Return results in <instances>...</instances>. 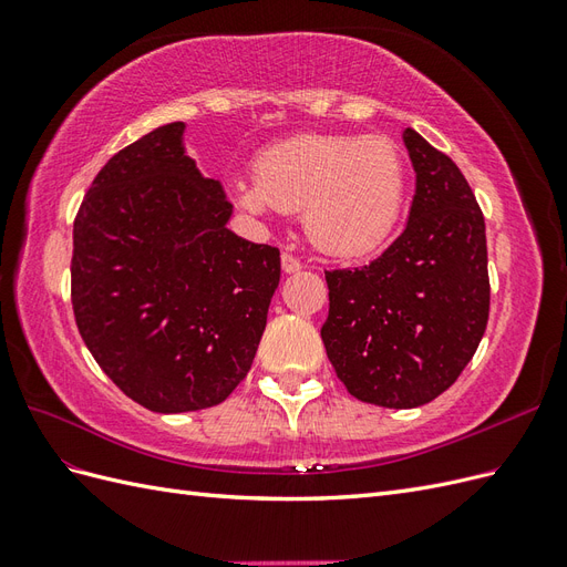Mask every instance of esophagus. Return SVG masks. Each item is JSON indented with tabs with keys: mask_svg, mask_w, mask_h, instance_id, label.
Wrapping results in <instances>:
<instances>
[{
	"mask_svg": "<svg viewBox=\"0 0 567 567\" xmlns=\"http://www.w3.org/2000/svg\"><path fill=\"white\" fill-rule=\"evenodd\" d=\"M281 269H284L286 274H296V271H300V269H302V262L298 260L296 255L284 252V255H281Z\"/></svg>",
	"mask_w": 567,
	"mask_h": 567,
	"instance_id": "34e87169",
	"label": "esophagus"
}]
</instances>
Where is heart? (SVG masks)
<instances>
[{"label": "heart", "instance_id": "1", "mask_svg": "<svg viewBox=\"0 0 567 567\" xmlns=\"http://www.w3.org/2000/svg\"><path fill=\"white\" fill-rule=\"evenodd\" d=\"M406 173L390 136L298 134L265 148L255 161V186L234 184L244 210H302L310 241L336 257L379 250L398 227Z\"/></svg>", "mask_w": 567, "mask_h": 567}]
</instances>
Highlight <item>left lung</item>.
<instances>
[{"label": "left lung", "mask_w": 567, "mask_h": 567, "mask_svg": "<svg viewBox=\"0 0 567 567\" xmlns=\"http://www.w3.org/2000/svg\"><path fill=\"white\" fill-rule=\"evenodd\" d=\"M416 173L404 231L373 262L326 271V354L352 398L414 409L473 359L489 317L485 217L456 163L404 130Z\"/></svg>", "instance_id": "1"}]
</instances>
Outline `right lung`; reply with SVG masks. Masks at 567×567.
I'll return each instance as SVG.
<instances>
[{
    "instance_id": "add662e5",
    "label": "right lung",
    "mask_w": 567,
    "mask_h": 567,
    "mask_svg": "<svg viewBox=\"0 0 567 567\" xmlns=\"http://www.w3.org/2000/svg\"><path fill=\"white\" fill-rule=\"evenodd\" d=\"M182 136L169 123L117 151L73 225L78 331L109 379L158 414L229 398L281 277L279 248L227 229L231 203Z\"/></svg>"
}]
</instances>
